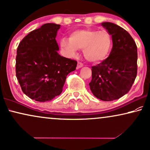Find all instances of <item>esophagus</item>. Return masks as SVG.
Listing matches in <instances>:
<instances>
[{
  "label": "esophagus",
  "instance_id": "obj_1",
  "mask_svg": "<svg viewBox=\"0 0 150 150\" xmlns=\"http://www.w3.org/2000/svg\"><path fill=\"white\" fill-rule=\"evenodd\" d=\"M81 67H83V64L81 63V62H78V63H77V69H79Z\"/></svg>",
  "mask_w": 150,
  "mask_h": 150
}]
</instances>
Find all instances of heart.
Segmentation results:
<instances>
[{
    "instance_id": "obj_1",
    "label": "heart",
    "mask_w": 150,
    "mask_h": 150,
    "mask_svg": "<svg viewBox=\"0 0 150 150\" xmlns=\"http://www.w3.org/2000/svg\"><path fill=\"white\" fill-rule=\"evenodd\" d=\"M59 45L69 57L82 50L84 57L92 63L101 62L108 57L113 45L112 37L107 30H77L70 34L69 39L62 38Z\"/></svg>"
}]
</instances>
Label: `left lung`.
<instances>
[{
	"instance_id": "8db88e82",
	"label": "left lung",
	"mask_w": 150,
	"mask_h": 150,
	"mask_svg": "<svg viewBox=\"0 0 150 150\" xmlns=\"http://www.w3.org/2000/svg\"><path fill=\"white\" fill-rule=\"evenodd\" d=\"M101 25L112 37L113 48L102 63L92 66L89 83L93 94L103 101H112L129 91L137 75V47L125 30L110 22Z\"/></svg>"
}]
</instances>
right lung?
Returning <instances> with one entry per match:
<instances>
[{
    "label": "right lung",
    "mask_w": 150,
    "mask_h": 150,
    "mask_svg": "<svg viewBox=\"0 0 150 150\" xmlns=\"http://www.w3.org/2000/svg\"><path fill=\"white\" fill-rule=\"evenodd\" d=\"M60 25L45 23L30 32L17 48L16 75L23 92L38 102L61 94L66 76L77 62L64 57L55 38Z\"/></svg>",
    "instance_id": "1"
}]
</instances>
